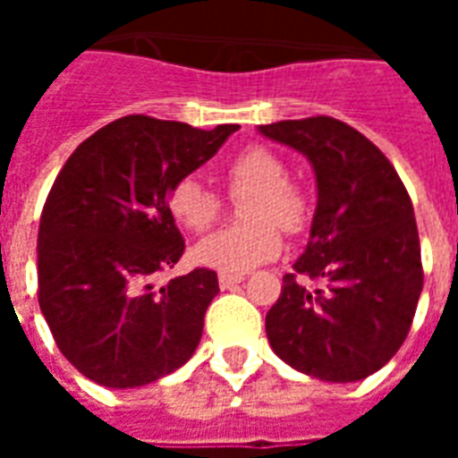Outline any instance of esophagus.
Masks as SVG:
<instances>
[{
  "instance_id": "obj_1",
  "label": "esophagus",
  "mask_w": 458,
  "mask_h": 458,
  "mask_svg": "<svg viewBox=\"0 0 458 458\" xmlns=\"http://www.w3.org/2000/svg\"><path fill=\"white\" fill-rule=\"evenodd\" d=\"M242 273H221V276H218V285H221V290H230V287H235L237 283H242Z\"/></svg>"
}]
</instances>
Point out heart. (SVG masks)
Segmentation results:
<instances>
[{"mask_svg": "<svg viewBox=\"0 0 458 458\" xmlns=\"http://www.w3.org/2000/svg\"><path fill=\"white\" fill-rule=\"evenodd\" d=\"M223 178L233 197L242 199L237 228H223L204 237L192 250L197 264L221 273H247L268 264L283 250L278 227L290 237L301 235L311 223V201L287 178L285 161L266 147H244L223 165ZM168 214L180 228L201 233L221 216V197L194 178L175 180L168 190Z\"/></svg>", "mask_w": 458, "mask_h": 458, "instance_id": "heart-1", "label": "heart"}]
</instances>
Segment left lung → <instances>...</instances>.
Here are the masks:
<instances>
[{
	"label": "left lung",
	"mask_w": 458,
	"mask_h": 458,
	"mask_svg": "<svg viewBox=\"0 0 458 458\" xmlns=\"http://www.w3.org/2000/svg\"><path fill=\"white\" fill-rule=\"evenodd\" d=\"M259 131L304 154L318 185L309 244L266 313L268 342L306 376L363 380L404 344L423 290L411 197L390 158L337 118L278 121Z\"/></svg>",
	"instance_id": "obj_1"
}]
</instances>
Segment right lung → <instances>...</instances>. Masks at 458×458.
Returning <instances> with one entry per match:
<instances>
[{"instance_id":"right-lung-1","label":"right lung","mask_w":458,"mask_h":458,"mask_svg":"<svg viewBox=\"0 0 458 458\" xmlns=\"http://www.w3.org/2000/svg\"><path fill=\"white\" fill-rule=\"evenodd\" d=\"M235 131L123 116L54 180L39 218V309L61 354L97 385L142 387L194 354L218 278L194 268L154 285L185 251L165 199Z\"/></svg>"}]
</instances>
